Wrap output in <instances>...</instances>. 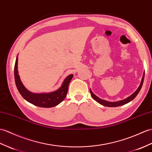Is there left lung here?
Returning <instances> with one entry per match:
<instances>
[{"instance_id": "left-lung-1", "label": "left lung", "mask_w": 152, "mask_h": 152, "mask_svg": "<svg viewBox=\"0 0 152 152\" xmlns=\"http://www.w3.org/2000/svg\"><path fill=\"white\" fill-rule=\"evenodd\" d=\"M144 75H143V77H142V81H141L140 85V86L139 87L138 89H137V90L135 91V92L133 94H132L131 96L128 97L127 98H126V99H124V100H121V101L115 102H107V101H105V100H102V99H100V98L97 97L96 95L94 94L93 93V92L91 90H90V93H91V96H92V97L94 98L95 100H96L97 102H98V103H99V104L104 105V106H107V107H118V106H121V105H124V104H126L127 103H128V102H131L132 100H133L134 98H135L137 96V95L138 94V93H139V91H140V90L141 89V87H142V86L143 82H144Z\"/></svg>"}]
</instances>
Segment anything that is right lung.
<instances>
[{
    "label": "right lung",
    "instance_id": "1",
    "mask_svg": "<svg viewBox=\"0 0 152 152\" xmlns=\"http://www.w3.org/2000/svg\"><path fill=\"white\" fill-rule=\"evenodd\" d=\"M17 63H18V58L17 57L15 67H14L15 84L21 96L26 101L38 107H52L60 104L65 99L68 92L69 84L73 77V75H70L66 77L63 83L62 86L56 91L49 93L36 94L31 93L27 90L21 82L17 70Z\"/></svg>",
    "mask_w": 152,
    "mask_h": 152
}]
</instances>
